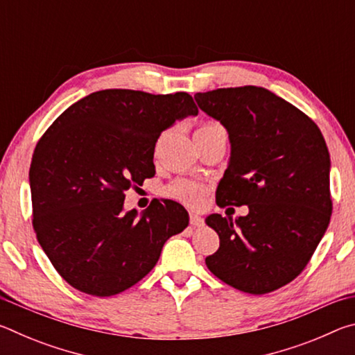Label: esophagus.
Here are the masks:
<instances>
[{"instance_id":"obj_1","label":"esophagus","mask_w":355,"mask_h":355,"mask_svg":"<svg viewBox=\"0 0 355 355\" xmlns=\"http://www.w3.org/2000/svg\"><path fill=\"white\" fill-rule=\"evenodd\" d=\"M189 222H191L192 227H200V225H203V218L197 213H191L189 214Z\"/></svg>"}]
</instances>
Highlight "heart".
<instances>
[{"mask_svg": "<svg viewBox=\"0 0 355 355\" xmlns=\"http://www.w3.org/2000/svg\"><path fill=\"white\" fill-rule=\"evenodd\" d=\"M199 130L213 131V130H224V128L216 122H208V123H203ZM167 194H169V197H172V199L182 202L188 207H199L203 202V199H205L207 188L205 184L194 182V180L180 178L167 188Z\"/></svg>", "mask_w": 355, "mask_h": 355, "instance_id": "b5f03b06", "label": "heart"}]
</instances>
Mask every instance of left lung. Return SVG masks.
I'll use <instances>...</instances> for the list:
<instances>
[{"label": "left lung", "instance_id": "8db88e82", "mask_svg": "<svg viewBox=\"0 0 355 355\" xmlns=\"http://www.w3.org/2000/svg\"><path fill=\"white\" fill-rule=\"evenodd\" d=\"M194 98L232 144L216 202L249 207L235 222L220 214L205 219L220 239L207 266L239 291L279 290L304 271L330 222L326 141L307 114L268 89H216Z\"/></svg>", "mask_w": 355, "mask_h": 355}]
</instances>
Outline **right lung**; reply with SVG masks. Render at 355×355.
Returning a JSON list of instances; mask_svg holds the SVG:
<instances>
[{
  "mask_svg": "<svg viewBox=\"0 0 355 355\" xmlns=\"http://www.w3.org/2000/svg\"><path fill=\"white\" fill-rule=\"evenodd\" d=\"M197 112L186 92L106 89L67 107L40 137L29 167L33 227L69 285L98 297L128 290L188 227L177 202L155 200L137 218L123 213V200L155 175L161 133Z\"/></svg>",
  "mask_w": 355,
  "mask_h": 355,
  "instance_id": "add662e5",
  "label": "right lung"
}]
</instances>
